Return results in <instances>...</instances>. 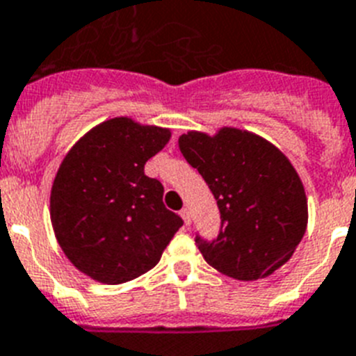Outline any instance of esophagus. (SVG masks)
<instances>
[{
	"label": "esophagus",
	"instance_id": "obj_1",
	"mask_svg": "<svg viewBox=\"0 0 356 356\" xmlns=\"http://www.w3.org/2000/svg\"><path fill=\"white\" fill-rule=\"evenodd\" d=\"M181 216H182V220H184V224H190V209L188 208H184V209H181Z\"/></svg>",
	"mask_w": 356,
	"mask_h": 356
}]
</instances>
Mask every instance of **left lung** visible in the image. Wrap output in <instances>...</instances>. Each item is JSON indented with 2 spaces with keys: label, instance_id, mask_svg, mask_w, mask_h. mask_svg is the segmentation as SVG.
<instances>
[{
  "label": "left lung",
  "instance_id": "obj_1",
  "mask_svg": "<svg viewBox=\"0 0 356 356\" xmlns=\"http://www.w3.org/2000/svg\"><path fill=\"white\" fill-rule=\"evenodd\" d=\"M179 148L220 209L218 236H195L204 259L240 281L267 277L285 265L308 224L305 186L285 154L234 127L215 136L190 131L179 138Z\"/></svg>",
  "mask_w": 356,
  "mask_h": 356
}]
</instances>
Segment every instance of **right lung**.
I'll return each instance as SVG.
<instances>
[{
    "label": "right lung",
    "mask_w": 356,
    "mask_h": 356,
    "mask_svg": "<svg viewBox=\"0 0 356 356\" xmlns=\"http://www.w3.org/2000/svg\"><path fill=\"white\" fill-rule=\"evenodd\" d=\"M170 129L120 116L73 145L55 175L49 216L71 264L91 280L120 285L159 264L182 218L163 204V184L145 163Z\"/></svg>",
    "instance_id": "obj_1"
}]
</instances>
